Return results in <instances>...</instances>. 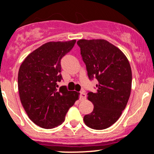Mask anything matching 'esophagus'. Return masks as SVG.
Wrapping results in <instances>:
<instances>
[{
	"label": "esophagus",
	"mask_w": 154,
	"mask_h": 154,
	"mask_svg": "<svg viewBox=\"0 0 154 154\" xmlns=\"http://www.w3.org/2000/svg\"><path fill=\"white\" fill-rule=\"evenodd\" d=\"M85 98H86V94H85L84 93L83 91L80 92V100H84Z\"/></svg>",
	"instance_id": "obj_1"
}]
</instances>
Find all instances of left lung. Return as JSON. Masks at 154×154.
<instances>
[{"instance_id":"8db88e82","label":"left lung","mask_w":154,"mask_h":154,"mask_svg":"<svg viewBox=\"0 0 154 154\" xmlns=\"http://www.w3.org/2000/svg\"><path fill=\"white\" fill-rule=\"evenodd\" d=\"M77 43L88 78L97 80V91L88 93L94 110L84 116V122L92 129H106L118 120L130 97V63L120 49L106 40H80Z\"/></svg>"}]
</instances>
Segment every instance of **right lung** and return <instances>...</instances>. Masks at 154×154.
Here are the masks:
<instances>
[{
	"instance_id": "1",
	"label": "right lung",
	"mask_w": 154,
	"mask_h": 154,
	"mask_svg": "<svg viewBox=\"0 0 154 154\" xmlns=\"http://www.w3.org/2000/svg\"><path fill=\"white\" fill-rule=\"evenodd\" d=\"M75 40L48 42L32 51L22 63L17 83L20 102L29 118L43 128H54L64 122L66 113L80 93L58 88L63 80L61 59L72 49Z\"/></svg>"
}]
</instances>
